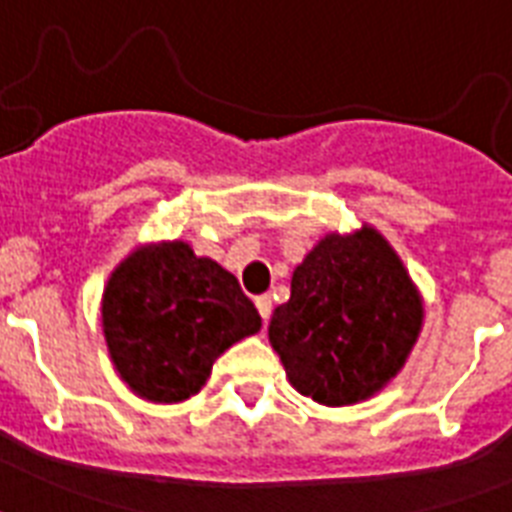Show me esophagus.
Segmentation results:
<instances>
[{
	"mask_svg": "<svg viewBox=\"0 0 512 512\" xmlns=\"http://www.w3.org/2000/svg\"><path fill=\"white\" fill-rule=\"evenodd\" d=\"M255 305H257V311H260V316H263V321L271 319V308H273L271 295H260V297H255Z\"/></svg>",
	"mask_w": 512,
	"mask_h": 512,
	"instance_id": "34e87169",
	"label": "esophagus"
}]
</instances>
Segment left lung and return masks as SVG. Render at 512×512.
Returning a JSON list of instances; mask_svg holds the SVG:
<instances>
[{
    "label": "left lung",
    "mask_w": 512,
    "mask_h": 512,
    "mask_svg": "<svg viewBox=\"0 0 512 512\" xmlns=\"http://www.w3.org/2000/svg\"><path fill=\"white\" fill-rule=\"evenodd\" d=\"M422 329V297L401 257L372 225L327 233L292 273V295L268 340L303 396L358 404L388 385Z\"/></svg>",
    "instance_id": "1"
}]
</instances>
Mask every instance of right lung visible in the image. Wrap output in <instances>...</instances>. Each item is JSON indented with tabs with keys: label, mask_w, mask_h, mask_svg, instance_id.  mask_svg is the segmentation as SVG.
<instances>
[{
	"label": "right lung",
	"mask_w": 512,
	"mask_h": 512,
	"mask_svg": "<svg viewBox=\"0 0 512 512\" xmlns=\"http://www.w3.org/2000/svg\"><path fill=\"white\" fill-rule=\"evenodd\" d=\"M100 316L114 369L154 404L199 393L215 358L263 327L236 276L185 241L132 249L108 279Z\"/></svg>",
	"instance_id": "1"
}]
</instances>
